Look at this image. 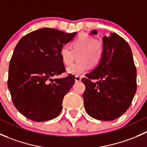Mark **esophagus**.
<instances>
[{
    "instance_id": "esophagus-1",
    "label": "esophagus",
    "mask_w": 147,
    "mask_h": 147,
    "mask_svg": "<svg viewBox=\"0 0 147 147\" xmlns=\"http://www.w3.org/2000/svg\"><path fill=\"white\" fill-rule=\"evenodd\" d=\"M81 81V78L79 76H75V82H80Z\"/></svg>"
}]
</instances>
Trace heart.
<instances>
[{
	"mask_svg": "<svg viewBox=\"0 0 147 147\" xmlns=\"http://www.w3.org/2000/svg\"><path fill=\"white\" fill-rule=\"evenodd\" d=\"M72 50L67 46H63L60 50L62 62L69 65L73 62L75 55H78V63L67 68V73L80 76L90 69V66L95 67L100 63L103 56V46L100 41L95 40L91 35L81 33L71 44Z\"/></svg>",
	"mask_w": 147,
	"mask_h": 147,
	"instance_id": "1",
	"label": "heart"
}]
</instances>
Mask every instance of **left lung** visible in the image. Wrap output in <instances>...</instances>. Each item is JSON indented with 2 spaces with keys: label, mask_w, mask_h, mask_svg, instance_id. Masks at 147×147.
<instances>
[{
  "label": "left lung",
  "mask_w": 147,
  "mask_h": 147,
  "mask_svg": "<svg viewBox=\"0 0 147 147\" xmlns=\"http://www.w3.org/2000/svg\"><path fill=\"white\" fill-rule=\"evenodd\" d=\"M90 34L96 35L97 31L94 30ZM102 41L101 62L82 79L85 85L83 99L90 117L111 121L129 107L137 90V69L131 48L124 38L111 32Z\"/></svg>",
  "instance_id": "obj_1"
}]
</instances>
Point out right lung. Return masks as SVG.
<instances>
[{"instance_id":"1","label":"right lung","mask_w":147,"mask_h":147,"mask_svg":"<svg viewBox=\"0 0 147 147\" xmlns=\"http://www.w3.org/2000/svg\"><path fill=\"white\" fill-rule=\"evenodd\" d=\"M76 34L41 28L23 36L15 47L8 87L16 109L28 119L48 121L61 112L64 96L75 83V77H53L65 72L60 50Z\"/></svg>"}]
</instances>
